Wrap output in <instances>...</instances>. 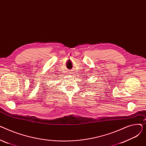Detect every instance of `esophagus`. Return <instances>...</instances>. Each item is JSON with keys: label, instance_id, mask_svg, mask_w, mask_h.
<instances>
[{"label": "esophagus", "instance_id": "esophagus-1", "mask_svg": "<svg viewBox=\"0 0 146 146\" xmlns=\"http://www.w3.org/2000/svg\"><path fill=\"white\" fill-rule=\"evenodd\" d=\"M68 74H71V72H68Z\"/></svg>", "mask_w": 146, "mask_h": 146}]
</instances>
